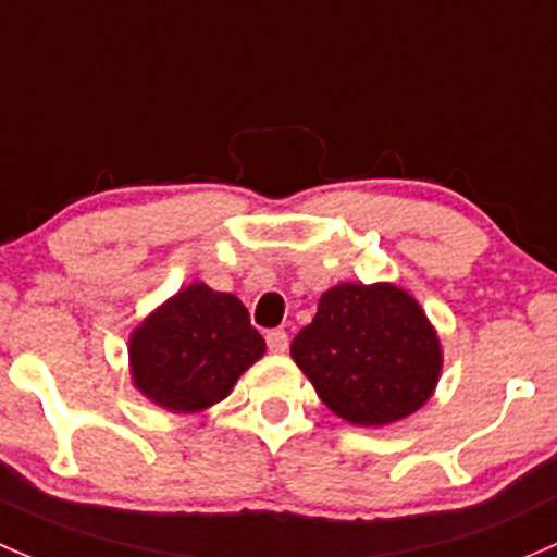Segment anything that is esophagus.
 Instances as JSON below:
<instances>
[{"instance_id":"34e87169","label":"esophagus","mask_w":557,"mask_h":557,"mask_svg":"<svg viewBox=\"0 0 557 557\" xmlns=\"http://www.w3.org/2000/svg\"><path fill=\"white\" fill-rule=\"evenodd\" d=\"M265 341H268V348H271L273 354H284L286 348H289V337H286L284 330H271L265 335Z\"/></svg>"}]
</instances>
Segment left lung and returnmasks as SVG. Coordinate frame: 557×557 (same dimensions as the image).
I'll list each match as a JSON object with an SVG mask.
<instances>
[{"mask_svg": "<svg viewBox=\"0 0 557 557\" xmlns=\"http://www.w3.org/2000/svg\"><path fill=\"white\" fill-rule=\"evenodd\" d=\"M289 354L321 403L359 426H383L416 412L432 397L443 367L426 313L392 284L326 289Z\"/></svg>", "mask_w": 557, "mask_h": 557, "instance_id": "8db88e82", "label": "left lung"}]
</instances>
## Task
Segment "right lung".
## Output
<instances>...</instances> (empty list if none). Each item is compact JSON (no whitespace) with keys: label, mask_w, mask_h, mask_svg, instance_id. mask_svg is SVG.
Returning <instances> with one entry per match:
<instances>
[{"label":"right lung","mask_w":557,"mask_h":557,"mask_svg":"<svg viewBox=\"0 0 557 557\" xmlns=\"http://www.w3.org/2000/svg\"><path fill=\"white\" fill-rule=\"evenodd\" d=\"M265 354L238 297L193 284L160 306L131 337L134 383L154 405L198 412L231 394Z\"/></svg>","instance_id":"right-lung-1"}]
</instances>
